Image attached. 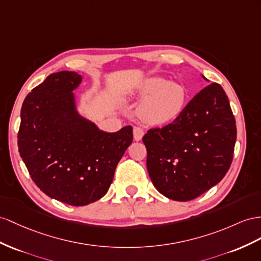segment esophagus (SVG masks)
<instances>
[{
  "mask_svg": "<svg viewBox=\"0 0 261 261\" xmlns=\"http://www.w3.org/2000/svg\"><path fill=\"white\" fill-rule=\"evenodd\" d=\"M144 136V131L142 128H139V126H136L135 129H133V138H135L136 141H140Z\"/></svg>",
  "mask_w": 261,
  "mask_h": 261,
  "instance_id": "esophagus-1",
  "label": "esophagus"
}]
</instances>
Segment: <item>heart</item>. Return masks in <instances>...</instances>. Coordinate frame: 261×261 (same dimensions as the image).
Segmentation results:
<instances>
[{
	"mask_svg": "<svg viewBox=\"0 0 261 261\" xmlns=\"http://www.w3.org/2000/svg\"><path fill=\"white\" fill-rule=\"evenodd\" d=\"M141 105L138 116L150 125H164L181 115L186 103V91L182 86L162 77H148L139 83L130 98Z\"/></svg>",
	"mask_w": 261,
	"mask_h": 261,
	"instance_id": "obj_1",
	"label": "heart"
}]
</instances>
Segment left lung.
<instances>
[{
	"label": "left lung",
	"instance_id": "8db88e82",
	"mask_svg": "<svg viewBox=\"0 0 261 261\" xmlns=\"http://www.w3.org/2000/svg\"><path fill=\"white\" fill-rule=\"evenodd\" d=\"M236 137V121L222 86L205 87L173 123L143 137L154 188L178 202L202 195L229 170Z\"/></svg>",
	"mask_w": 261,
	"mask_h": 261
}]
</instances>
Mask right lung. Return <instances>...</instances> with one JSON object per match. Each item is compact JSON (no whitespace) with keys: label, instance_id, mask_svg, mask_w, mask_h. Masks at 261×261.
<instances>
[{"label":"right lung","instance_id":"add662e5","mask_svg":"<svg viewBox=\"0 0 261 261\" xmlns=\"http://www.w3.org/2000/svg\"><path fill=\"white\" fill-rule=\"evenodd\" d=\"M75 71L51 73L26 96L21 109L18 152L33 181L46 195L72 206L96 202L108 192L132 126L100 130L80 115Z\"/></svg>","mask_w":261,"mask_h":261}]
</instances>
